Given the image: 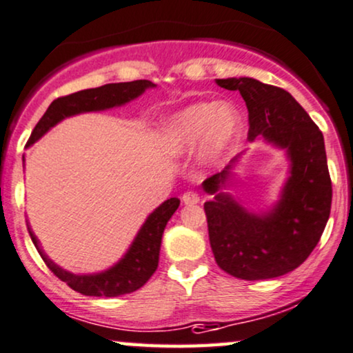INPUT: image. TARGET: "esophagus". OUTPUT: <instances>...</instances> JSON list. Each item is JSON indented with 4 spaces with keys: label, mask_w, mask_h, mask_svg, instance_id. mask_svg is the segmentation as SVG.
<instances>
[{
    "label": "esophagus",
    "mask_w": 353,
    "mask_h": 353,
    "mask_svg": "<svg viewBox=\"0 0 353 353\" xmlns=\"http://www.w3.org/2000/svg\"><path fill=\"white\" fill-rule=\"evenodd\" d=\"M182 201H184L185 205H196L200 201V196H199V194H196V192L189 190V192H185L184 195H182Z\"/></svg>",
    "instance_id": "34e87169"
}]
</instances>
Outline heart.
<instances>
[{
  "label": "heart",
  "instance_id": "b5f03b06",
  "mask_svg": "<svg viewBox=\"0 0 353 353\" xmlns=\"http://www.w3.org/2000/svg\"><path fill=\"white\" fill-rule=\"evenodd\" d=\"M243 128L239 108L229 101H199L169 117L163 145L169 154H184L200 147L203 164H216L237 142Z\"/></svg>",
  "mask_w": 353,
  "mask_h": 353
}]
</instances>
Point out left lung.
I'll return each mask as SVG.
<instances>
[{
	"label": "left lung",
	"mask_w": 353,
	"mask_h": 353,
	"mask_svg": "<svg viewBox=\"0 0 353 353\" xmlns=\"http://www.w3.org/2000/svg\"><path fill=\"white\" fill-rule=\"evenodd\" d=\"M239 90L248 110V142L261 139L283 150L289 172L270 208L248 210L229 189L236 182L237 154L201 184L211 250L221 270L245 281L272 279L294 271L319 242L331 213L332 187L321 130L283 88L252 77L216 79Z\"/></svg>",
	"instance_id": "obj_1"
}]
</instances>
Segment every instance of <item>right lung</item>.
Listing matches in <instances>:
<instances>
[{
	"mask_svg": "<svg viewBox=\"0 0 353 353\" xmlns=\"http://www.w3.org/2000/svg\"><path fill=\"white\" fill-rule=\"evenodd\" d=\"M154 87L157 85L150 81H134L108 83V85L98 88H88V90L75 92L72 95L61 97L51 103L45 114L41 116L30 135L29 145H34L37 140H40L51 128H54L65 117L124 106L139 98L145 93V90ZM22 161H26V159L22 158ZM179 203L181 200L176 196L163 201L153 213L148 214V218L145 219L137 236L134 237L132 243L121 260L116 261L108 270L92 272V274H74V272L65 271L64 268L56 265L41 248L30 224L27 223V225H29L32 242L43 258L46 266L70 289H74L75 292H81L82 295H90V297H117V295L130 294L140 289L157 271L164 228H166L171 216L176 213V210L179 208Z\"/></svg>",
	"mask_w": 353,
	"mask_h": 353,
	"instance_id": "add662e5",
	"label": "right lung"
}]
</instances>
